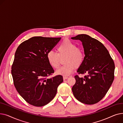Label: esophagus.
<instances>
[{
  "label": "esophagus",
  "mask_w": 123,
  "mask_h": 123,
  "mask_svg": "<svg viewBox=\"0 0 123 123\" xmlns=\"http://www.w3.org/2000/svg\"><path fill=\"white\" fill-rule=\"evenodd\" d=\"M68 79V77L66 76H63V79L64 80H66Z\"/></svg>",
  "instance_id": "1"
}]
</instances>
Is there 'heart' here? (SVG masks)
Returning a JSON list of instances; mask_svg holds the SVG:
<instances>
[{"instance_id": "heart-1", "label": "heart", "mask_w": 123, "mask_h": 123, "mask_svg": "<svg viewBox=\"0 0 123 123\" xmlns=\"http://www.w3.org/2000/svg\"><path fill=\"white\" fill-rule=\"evenodd\" d=\"M57 54L53 51H49L47 53V61L50 66L53 68H57L60 64V58H64L65 65L56 71L58 75L67 76L71 74L75 68L80 67L84 60V53L80 48L69 40H64L57 48Z\"/></svg>"}]
</instances>
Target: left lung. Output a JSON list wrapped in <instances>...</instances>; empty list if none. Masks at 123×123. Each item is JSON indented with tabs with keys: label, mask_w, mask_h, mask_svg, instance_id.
<instances>
[{
	"label": "left lung",
	"mask_w": 123,
	"mask_h": 123,
	"mask_svg": "<svg viewBox=\"0 0 123 123\" xmlns=\"http://www.w3.org/2000/svg\"><path fill=\"white\" fill-rule=\"evenodd\" d=\"M82 42L84 60L77 70L84 77L75 76L72 88L75 97L81 103L93 105L106 95L114 79L115 64L108 50L101 42L86 34L72 37Z\"/></svg>",
	"instance_id": "1"
}]
</instances>
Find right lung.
<instances>
[{
  "mask_svg": "<svg viewBox=\"0 0 123 123\" xmlns=\"http://www.w3.org/2000/svg\"><path fill=\"white\" fill-rule=\"evenodd\" d=\"M59 38L33 37L21 43L16 49L11 67L14 86L29 104L36 107L47 105L55 96L63 77H47L54 70L47 59V53Z\"/></svg>",
  "mask_w": 123,
  "mask_h": 123,
  "instance_id": "obj_1",
  "label": "right lung"
}]
</instances>
